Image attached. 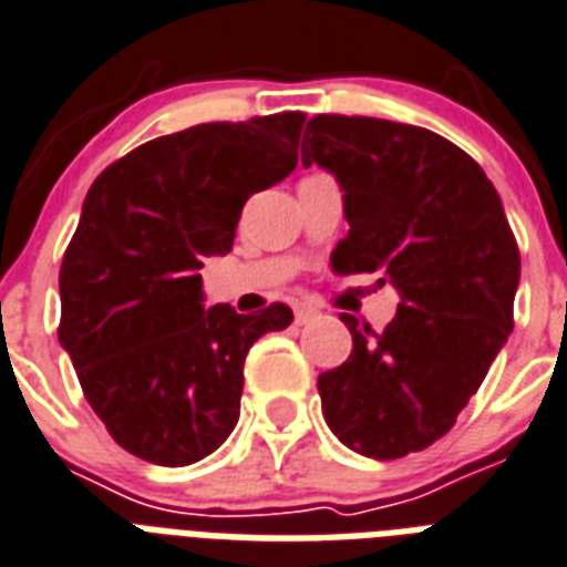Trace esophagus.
<instances>
[{"instance_id": "34e87169", "label": "esophagus", "mask_w": 567, "mask_h": 567, "mask_svg": "<svg viewBox=\"0 0 567 567\" xmlns=\"http://www.w3.org/2000/svg\"><path fill=\"white\" fill-rule=\"evenodd\" d=\"M315 318H318V312H315L312 306H297V309H293V321L300 323H309V321H315Z\"/></svg>"}]
</instances>
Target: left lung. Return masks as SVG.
Masks as SVG:
<instances>
[{"label": "left lung", "mask_w": 567, "mask_h": 567, "mask_svg": "<svg viewBox=\"0 0 567 567\" xmlns=\"http://www.w3.org/2000/svg\"><path fill=\"white\" fill-rule=\"evenodd\" d=\"M312 163L339 178L351 226L332 274H380L401 291L383 332L341 315L353 351L318 378L323 419L365 457L422 452L452 431L514 330V231L482 166L425 127L315 115L302 136Z\"/></svg>", "instance_id": "1"}]
</instances>
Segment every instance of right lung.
<instances>
[{"label":"right lung","mask_w":567,"mask_h":567,"mask_svg":"<svg viewBox=\"0 0 567 567\" xmlns=\"http://www.w3.org/2000/svg\"><path fill=\"white\" fill-rule=\"evenodd\" d=\"M306 115L210 121L133 148L94 181L59 270V341L130 455L187 466L240 416L246 353L293 312L202 306V258L231 252L252 193L297 166Z\"/></svg>","instance_id":"add662e5"}]
</instances>
